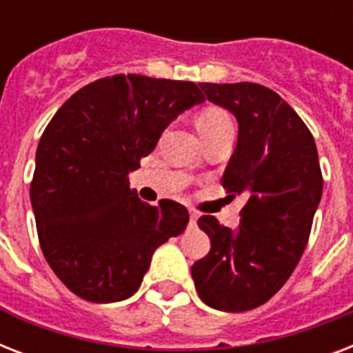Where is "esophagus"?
I'll use <instances>...</instances> for the list:
<instances>
[{
  "instance_id": "1",
  "label": "esophagus",
  "mask_w": 353,
  "mask_h": 353,
  "mask_svg": "<svg viewBox=\"0 0 353 353\" xmlns=\"http://www.w3.org/2000/svg\"><path fill=\"white\" fill-rule=\"evenodd\" d=\"M196 223H198V216L190 212V225H196Z\"/></svg>"
}]
</instances>
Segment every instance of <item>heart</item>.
<instances>
[{
  "mask_svg": "<svg viewBox=\"0 0 353 353\" xmlns=\"http://www.w3.org/2000/svg\"><path fill=\"white\" fill-rule=\"evenodd\" d=\"M196 128H198L201 139L209 141L221 133L232 132V121L223 108L205 106L196 115Z\"/></svg>",
  "mask_w": 353,
  "mask_h": 353,
  "instance_id": "1",
  "label": "heart"
}]
</instances>
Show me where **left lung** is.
<instances>
[{"mask_svg": "<svg viewBox=\"0 0 353 353\" xmlns=\"http://www.w3.org/2000/svg\"><path fill=\"white\" fill-rule=\"evenodd\" d=\"M199 88L238 121V143L221 177L229 198L243 196L240 225L201 216L209 254L192 265L199 299L221 312H249L268 302L296 268L323 196V172L312 132L288 102L252 82Z\"/></svg>", "mask_w": 353, "mask_h": 353, "instance_id": "left-lung-1", "label": "left lung"}]
</instances>
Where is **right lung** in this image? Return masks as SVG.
I'll return each mask as SVG.
<instances>
[{"instance_id":"obj_1","label":"right lung","mask_w":353,"mask_h":353,"mask_svg":"<svg viewBox=\"0 0 353 353\" xmlns=\"http://www.w3.org/2000/svg\"><path fill=\"white\" fill-rule=\"evenodd\" d=\"M203 101L194 82L113 74L69 97L47 124L30 203L41 252L77 296H132L155 249L185 231L181 203H144L128 176L179 113Z\"/></svg>"}]
</instances>
